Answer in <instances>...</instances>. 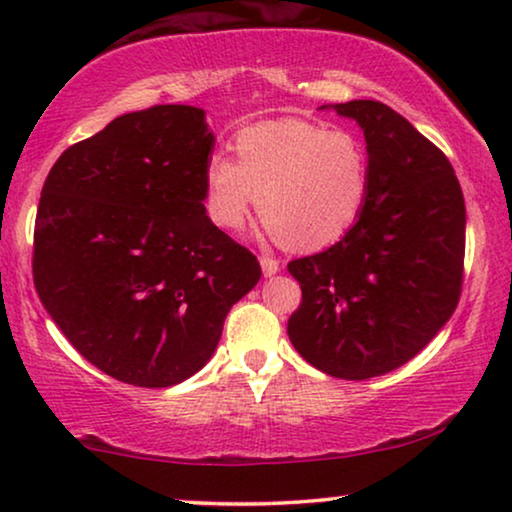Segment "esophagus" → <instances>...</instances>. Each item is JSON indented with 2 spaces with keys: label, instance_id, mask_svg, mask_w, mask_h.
I'll return each mask as SVG.
<instances>
[{
  "label": "esophagus",
  "instance_id": "obj_1",
  "mask_svg": "<svg viewBox=\"0 0 512 512\" xmlns=\"http://www.w3.org/2000/svg\"><path fill=\"white\" fill-rule=\"evenodd\" d=\"M261 270H263L265 277L277 275V272H279V261H275V258H270V256H261Z\"/></svg>",
  "mask_w": 512,
  "mask_h": 512
}]
</instances>
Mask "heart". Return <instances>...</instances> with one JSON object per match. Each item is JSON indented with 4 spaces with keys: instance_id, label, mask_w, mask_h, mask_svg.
I'll use <instances>...</instances> for the list:
<instances>
[{
    "instance_id": "heart-1",
    "label": "heart",
    "mask_w": 512,
    "mask_h": 512,
    "mask_svg": "<svg viewBox=\"0 0 512 512\" xmlns=\"http://www.w3.org/2000/svg\"><path fill=\"white\" fill-rule=\"evenodd\" d=\"M237 163L214 153L205 167L216 226L237 230L261 200V219L286 247L317 251L338 242L363 212L370 158L347 128L282 118L242 130Z\"/></svg>"
}]
</instances>
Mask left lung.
Returning <instances> with one entry per match:
<instances>
[{
	"label": "left lung",
	"instance_id": "1",
	"mask_svg": "<svg viewBox=\"0 0 512 512\" xmlns=\"http://www.w3.org/2000/svg\"><path fill=\"white\" fill-rule=\"evenodd\" d=\"M363 130L370 191L333 247L289 263L303 303L289 319L296 352L340 380L401 368L459 303L466 205L445 153L375 100L324 104Z\"/></svg>",
	"mask_w": 512,
	"mask_h": 512
}]
</instances>
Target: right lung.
Here are the masks:
<instances>
[{"instance_id":"right-lung-1","label":"right lung","mask_w":512,"mask_h":512,"mask_svg":"<svg viewBox=\"0 0 512 512\" xmlns=\"http://www.w3.org/2000/svg\"><path fill=\"white\" fill-rule=\"evenodd\" d=\"M205 109L158 104L69 146L41 188L34 286L81 356L135 387L205 368L223 321L261 279L207 216Z\"/></svg>"}]
</instances>
